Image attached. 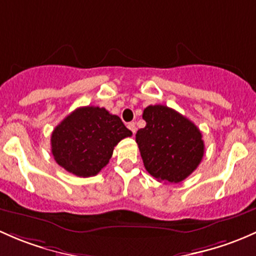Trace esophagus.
I'll return each mask as SVG.
<instances>
[{
	"mask_svg": "<svg viewBox=\"0 0 256 256\" xmlns=\"http://www.w3.org/2000/svg\"><path fill=\"white\" fill-rule=\"evenodd\" d=\"M128 128H130V130L132 131L134 135H135V132H136V130H137V128H136V124H135V122H130V124H128Z\"/></svg>",
	"mask_w": 256,
	"mask_h": 256,
	"instance_id": "34e87169",
	"label": "esophagus"
}]
</instances>
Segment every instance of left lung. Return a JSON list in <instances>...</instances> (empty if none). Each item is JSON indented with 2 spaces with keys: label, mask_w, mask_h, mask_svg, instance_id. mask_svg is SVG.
<instances>
[{
  "label": "left lung",
  "mask_w": 256,
  "mask_h": 256,
  "mask_svg": "<svg viewBox=\"0 0 256 256\" xmlns=\"http://www.w3.org/2000/svg\"><path fill=\"white\" fill-rule=\"evenodd\" d=\"M146 126L136 134L144 168L164 182H180L200 164L205 152L198 126L172 108L150 106L142 115Z\"/></svg>",
  "instance_id": "1"
}]
</instances>
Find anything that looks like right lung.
Segmentation results:
<instances>
[{
    "instance_id": "1",
    "label": "right lung",
    "mask_w": 256,
    "mask_h": 256,
    "mask_svg": "<svg viewBox=\"0 0 256 256\" xmlns=\"http://www.w3.org/2000/svg\"><path fill=\"white\" fill-rule=\"evenodd\" d=\"M131 135L118 115L104 108L80 106L54 128L51 152L70 173L93 176L109 163L114 147Z\"/></svg>"
}]
</instances>
